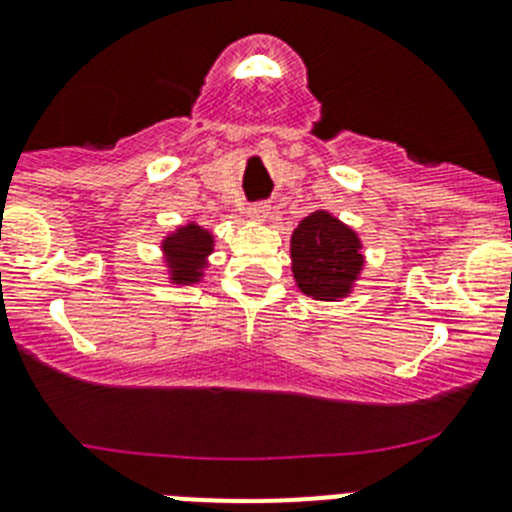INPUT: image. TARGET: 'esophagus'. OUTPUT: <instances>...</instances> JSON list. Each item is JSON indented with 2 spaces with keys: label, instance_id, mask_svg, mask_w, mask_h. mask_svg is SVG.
Listing matches in <instances>:
<instances>
[{
  "label": "esophagus",
  "instance_id": "esophagus-1",
  "mask_svg": "<svg viewBox=\"0 0 512 512\" xmlns=\"http://www.w3.org/2000/svg\"><path fill=\"white\" fill-rule=\"evenodd\" d=\"M267 214H270V204H267V201H257V204H252L250 209H247V216L255 219V222H265Z\"/></svg>",
  "mask_w": 512,
  "mask_h": 512
}]
</instances>
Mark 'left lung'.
I'll list each match as a JSON object with an SVG mask.
<instances>
[{
  "mask_svg": "<svg viewBox=\"0 0 512 512\" xmlns=\"http://www.w3.org/2000/svg\"><path fill=\"white\" fill-rule=\"evenodd\" d=\"M359 239L326 211L306 216L290 239L293 278L316 301H334L349 293L362 270Z\"/></svg>",
  "mask_w": 512,
  "mask_h": 512,
  "instance_id": "1",
  "label": "left lung"
}]
</instances>
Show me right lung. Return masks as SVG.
I'll return each mask as SVG.
<instances>
[{
    "label": "right lung",
    "instance_id": "add662e5",
    "mask_svg": "<svg viewBox=\"0 0 512 512\" xmlns=\"http://www.w3.org/2000/svg\"><path fill=\"white\" fill-rule=\"evenodd\" d=\"M211 234L206 229L188 224L176 234H170L163 242V250L168 255V267L173 283H196L204 270V257L211 252Z\"/></svg>",
    "mask_w": 512,
    "mask_h": 512
}]
</instances>
